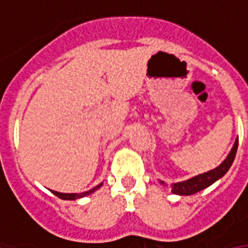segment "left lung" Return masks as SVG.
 Segmentation results:
<instances>
[{
	"instance_id": "left-lung-1",
	"label": "left lung",
	"mask_w": 248,
	"mask_h": 248,
	"mask_svg": "<svg viewBox=\"0 0 248 248\" xmlns=\"http://www.w3.org/2000/svg\"><path fill=\"white\" fill-rule=\"evenodd\" d=\"M237 149L238 138L235 140V143H234L230 154L228 155V158L217 168H215V170H210V172H206V173L198 174L195 177L186 180V181L173 184L172 185V193L178 194V195H191V194L198 193V191H201V190L206 189L210 185H212L215 181H217L218 178H221L229 170V168L232 167V164L234 162L235 154H237ZM162 184H164V182H162Z\"/></svg>"
}]
</instances>
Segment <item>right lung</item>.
<instances>
[{
	"label": "right lung",
	"instance_id": "add662e5",
	"mask_svg": "<svg viewBox=\"0 0 248 248\" xmlns=\"http://www.w3.org/2000/svg\"><path fill=\"white\" fill-rule=\"evenodd\" d=\"M102 186V184H99L98 186H95L94 189L89 190V191H85V193H80V194H64V193H58V191H54V190H51V193L54 194V195H57L58 198H61V199H66V201H75V199H78V198H82L85 197V195H89L90 193H93V191H95L97 189H99Z\"/></svg>",
	"mask_w": 248,
	"mask_h": 248
}]
</instances>
